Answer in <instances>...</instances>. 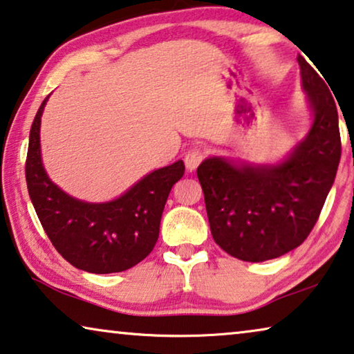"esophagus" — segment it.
<instances>
[{
  "mask_svg": "<svg viewBox=\"0 0 354 354\" xmlns=\"http://www.w3.org/2000/svg\"><path fill=\"white\" fill-rule=\"evenodd\" d=\"M204 160V151L201 148H192L187 155H185V166L189 172L194 171L199 165H201V161Z\"/></svg>",
  "mask_w": 354,
  "mask_h": 354,
  "instance_id": "1",
  "label": "esophagus"
}]
</instances>
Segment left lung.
<instances>
[{"instance_id": "obj_1", "label": "left lung", "mask_w": 354, "mask_h": 354, "mask_svg": "<svg viewBox=\"0 0 354 354\" xmlns=\"http://www.w3.org/2000/svg\"><path fill=\"white\" fill-rule=\"evenodd\" d=\"M299 65L313 115L304 140L274 165L211 156L196 171L214 241L244 262H265L299 248L335 180L342 155L335 100L304 57Z\"/></svg>"}]
</instances>
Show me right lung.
Segmentation results:
<instances>
[{
    "label": "right lung",
    "instance_id": "obj_1",
    "mask_svg": "<svg viewBox=\"0 0 354 354\" xmlns=\"http://www.w3.org/2000/svg\"><path fill=\"white\" fill-rule=\"evenodd\" d=\"M46 97L30 129L25 178L46 234L66 262L88 273H120L142 262L160 236L161 215L174 183L185 172L182 160L156 169L121 196L88 203L50 180L41 160L39 127Z\"/></svg>",
    "mask_w": 354,
    "mask_h": 354
}]
</instances>
